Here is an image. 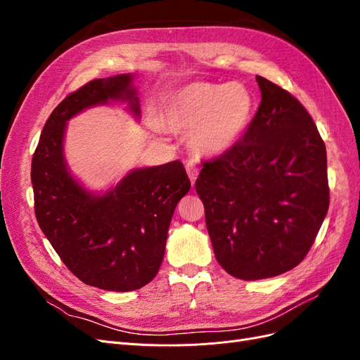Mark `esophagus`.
<instances>
[{
  "label": "esophagus",
  "instance_id": "esophagus-1",
  "mask_svg": "<svg viewBox=\"0 0 360 360\" xmlns=\"http://www.w3.org/2000/svg\"><path fill=\"white\" fill-rule=\"evenodd\" d=\"M186 171H188V176H189V179H191V183H192V184H195V180L198 179V174H200L198 167L195 165L193 162H189L188 165H186Z\"/></svg>",
  "mask_w": 360,
  "mask_h": 360
}]
</instances>
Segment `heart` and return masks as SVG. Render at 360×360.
<instances>
[{"instance_id":"b5f03b06","label":"heart","mask_w":360,"mask_h":360,"mask_svg":"<svg viewBox=\"0 0 360 360\" xmlns=\"http://www.w3.org/2000/svg\"><path fill=\"white\" fill-rule=\"evenodd\" d=\"M257 99L242 82H191L163 101V122L174 130L189 129L188 143L198 156H221L237 146L252 123ZM159 130L160 123L153 118Z\"/></svg>"}]
</instances>
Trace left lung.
<instances>
[{"label": "left lung", "mask_w": 360, "mask_h": 360, "mask_svg": "<svg viewBox=\"0 0 360 360\" xmlns=\"http://www.w3.org/2000/svg\"><path fill=\"white\" fill-rule=\"evenodd\" d=\"M261 103L245 136L204 162L195 181L217 263L231 276L274 278L307 257L329 209L328 156L288 91L257 76Z\"/></svg>", "instance_id": "obj_1"}]
</instances>
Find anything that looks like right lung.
<instances>
[{
	"label": "right lung",
	"mask_w": 360,
	"mask_h": 360,
	"mask_svg": "<svg viewBox=\"0 0 360 360\" xmlns=\"http://www.w3.org/2000/svg\"><path fill=\"white\" fill-rule=\"evenodd\" d=\"M127 103L139 118L134 75L94 79L49 115L31 162L39 226L72 274L108 291H132L156 276L177 202L191 189L183 163L136 168L103 193L85 189L64 156L68 122L86 108Z\"/></svg>",
	"instance_id": "1"
}]
</instances>
